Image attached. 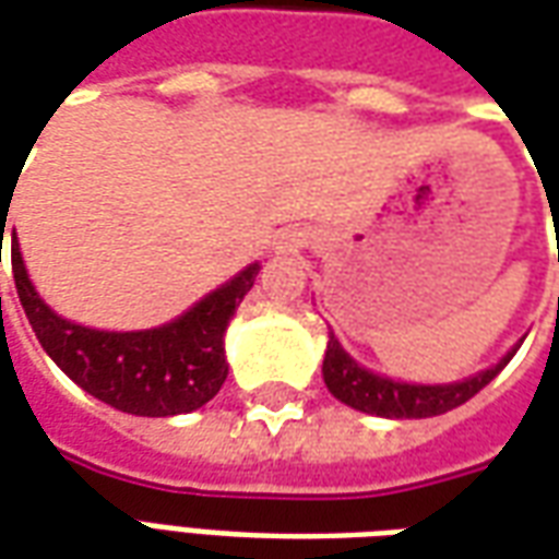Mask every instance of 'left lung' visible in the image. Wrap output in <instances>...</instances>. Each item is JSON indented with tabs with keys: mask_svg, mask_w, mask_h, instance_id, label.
<instances>
[{
	"mask_svg": "<svg viewBox=\"0 0 559 559\" xmlns=\"http://www.w3.org/2000/svg\"><path fill=\"white\" fill-rule=\"evenodd\" d=\"M521 341L515 344V350ZM515 350L506 353L503 359L491 368H485L476 377H467L461 383H443V386H416V383H399L389 377L371 374L368 368L353 362L344 353L335 335H329L326 359H323V380L329 392L344 401L353 411L371 413V416H386V419H425V416H440L461 407L479 389L491 383L493 377L503 371Z\"/></svg>",
	"mask_w": 559,
	"mask_h": 559,
	"instance_id": "left-lung-1",
	"label": "left lung"
}]
</instances>
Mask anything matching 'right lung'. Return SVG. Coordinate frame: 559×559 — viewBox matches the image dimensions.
Returning <instances> with one entry per match:
<instances>
[{
  "instance_id": "obj_1",
  "label": "right lung",
  "mask_w": 559,
  "mask_h": 559,
  "mask_svg": "<svg viewBox=\"0 0 559 559\" xmlns=\"http://www.w3.org/2000/svg\"><path fill=\"white\" fill-rule=\"evenodd\" d=\"M11 269L23 311L47 356L80 389L131 416H179L203 407L227 380L224 332L260 266L251 263L173 323L143 332H102L80 326L44 305L32 287L17 236Z\"/></svg>"
}]
</instances>
